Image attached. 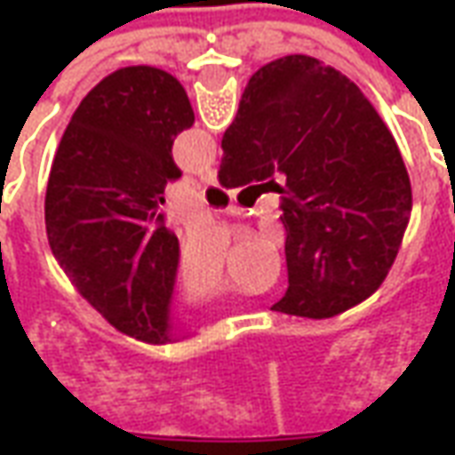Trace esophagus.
Here are the masks:
<instances>
[{"label": "esophagus", "instance_id": "34e87169", "mask_svg": "<svg viewBox=\"0 0 455 455\" xmlns=\"http://www.w3.org/2000/svg\"><path fill=\"white\" fill-rule=\"evenodd\" d=\"M199 180H202V182H204V185H212V188H217V185H219V175H217V170H214V168L202 170V172H199Z\"/></svg>", "mask_w": 455, "mask_h": 455}]
</instances>
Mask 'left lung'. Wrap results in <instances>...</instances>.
I'll use <instances>...</instances> for the list:
<instances>
[{"label":"left lung","instance_id":"1","mask_svg":"<svg viewBox=\"0 0 455 455\" xmlns=\"http://www.w3.org/2000/svg\"><path fill=\"white\" fill-rule=\"evenodd\" d=\"M195 124L165 70L121 68L75 109L45 189V231L77 292L146 343L172 339L180 243L160 204L180 178L172 140Z\"/></svg>","mask_w":455,"mask_h":455}]
</instances>
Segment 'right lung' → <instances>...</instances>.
<instances>
[{
    "instance_id": "add662e5",
    "label": "right lung",
    "mask_w": 455,
    "mask_h": 455,
    "mask_svg": "<svg viewBox=\"0 0 455 455\" xmlns=\"http://www.w3.org/2000/svg\"><path fill=\"white\" fill-rule=\"evenodd\" d=\"M221 148L224 188L285 178L287 292L275 312L329 319L382 285L410 221V175L346 75L309 55L263 65Z\"/></svg>"
}]
</instances>
